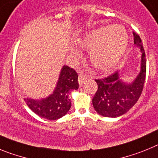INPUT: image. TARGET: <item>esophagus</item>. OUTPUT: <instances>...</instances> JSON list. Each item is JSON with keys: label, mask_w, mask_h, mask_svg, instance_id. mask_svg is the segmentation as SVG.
<instances>
[{"label": "esophagus", "mask_w": 158, "mask_h": 158, "mask_svg": "<svg viewBox=\"0 0 158 158\" xmlns=\"http://www.w3.org/2000/svg\"><path fill=\"white\" fill-rule=\"evenodd\" d=\"M87 79V77L86 75H85L84 73H82L81 72L79 73V77H78V82H79V85H83L84 82L85 81V80Z\"/></svg>", "instance_id": "esophagus-1"}]
</instances>
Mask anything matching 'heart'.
Masks as SVG:
<instances>
[{"label":"heart","instance_id":"b5f03b06","mask_svg":"<svg viewBox=\"0 0 158 158\" xmlns=\"http://www.w3.org/2000/svg\"><path fill=\"white\" fill-rule=\"evenodd\" d=\"M79 44L90 50V59L95 67L107 71L116 66L126 53L128 35L122 26H104L88 32Z\"/></svg>","mask_w":158,"mask_h":158}]
</instances>
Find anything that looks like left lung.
I'll return each mask as SVG.
<instances>
[{
  "label": "left lung",
  "mask_w": 158,
  "mask_h": 158,
  "mask_svg": "<svg viewBox=\"0 0 158 158\" xmlns=\"http://www.w3.org/2000/svg\"><path fill=\"white\" fill-rule=\"evenodd\" d=\"M134 43L140 48L141 70L132 83L123 82L118 72L107 77L96 79L98 89L93 98L96 112L104 117L115 118L127 112L137 103L143 90L146 73L145 50L139 35L133 31Z\"/></svg>",
  "instance_id": "obj_1"
}]
</instances>
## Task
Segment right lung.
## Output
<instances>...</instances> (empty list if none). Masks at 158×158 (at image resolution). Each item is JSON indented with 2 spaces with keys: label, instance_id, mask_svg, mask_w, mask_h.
<instances>
[{
  "label": "right lung",
  "instance_id": "add662e5",
  "mask_svg": "<svg viewBox=\"0 0 158 158\" xmlns=\"http://www.w3.org/2000/svg\"><path fill=\"white\" fill-rule=\"evenodd\" d=\"M78 75L68 65H64L60 73L58 81L54 93L45 99L33 100L25 98L27 105L33 112L49 120H56L66 114L71 107L68 96L73 90L79 87Z\"/></svg>",
  "mask_w": 158,
  "mask_h": 158
}]
</instances>
